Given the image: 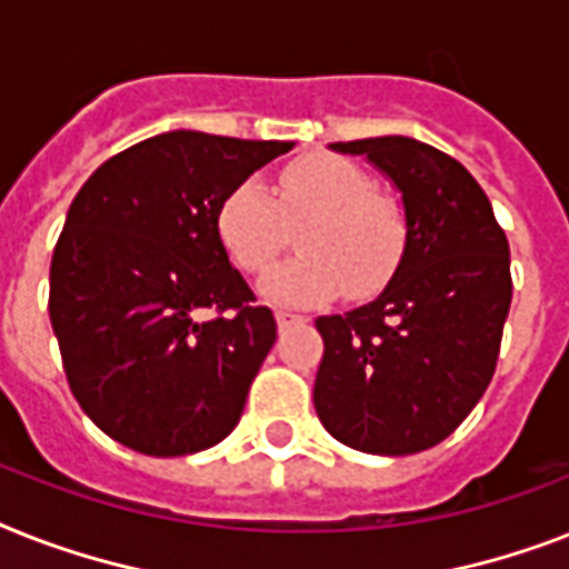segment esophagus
<instances>
[{
    "instance_id": "1",
    "label": "esophagus",
    "mask_w": 569,
    "mask_h": 569,
    "mask_svg": "<svg viewBox=\"0 0 569 569\" xmlns=\"http://www.w3.org/2000/svg\"><path fill=\"white\" fill-rule=\"evenodd\" d=\"M307 318L303 316H295V312H277V325H280V330H286V327H295V325H303Z\"/></svg>"
}]
</instances>
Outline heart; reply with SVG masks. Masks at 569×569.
<instances>
[{
    "label": "heart",
    "mask_w": 569,
    "mask_h": 569,
    "mask_svg": "<svg viewBox=\"0 0 569 569\" xmlns=\"http://www.w3.org/2000/svg\"><path fill=\"white\" fill-rule=\"evenodd\" d=\"M300 229L298 260L271 271L262 295L274 303H316L341 289L368 298L389 283L409 248V212L362 166L339 154H307L274 180H239L216 210V237L230 262L260 277Z\"/></svg>",
    "instance_id": "heart-1"
}]
</instances>
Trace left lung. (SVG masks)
Instances as JSON below:
<instances>
[{
    "instance_id": "1",
    "label": "left lung",
    "mask_w": 569,
    "mask_h": 569,
    "mask_svg": "<svg viewBox=\"0 0 569 569\" xmlns=\"http://www.w3.org/2000/svg\"><path fill=\"white\" fill-rule=\"evenodd\" d=\"M368 154L403 192L409 248L386 292L316 321V412L336 441L377 456L441 445L485 395L511 307L506 230L473 174L409 137L332 142Z\"/></svg>"
}]
</instances>
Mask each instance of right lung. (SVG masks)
Listing matches in <instances>:
<instances>
[{
  "instance_id": "add662e5",
  "label": "right lung",
  "mask_w": 569,
  "mask_h": 569,
  "mask_svg": "<svg viewBox=\"0 0 569 569\" xmlns=\"http://www.w3.org/2000/svg\"><path fill=\"white\" fill-rule=\"evenodd\" d=\"M289 149L160 133L101 163L69 207L49 318L78 406L119 445L189 456L219 445L242 418L277 321L230 266L216 210Z\"/></svg>"
}]
</instances>
